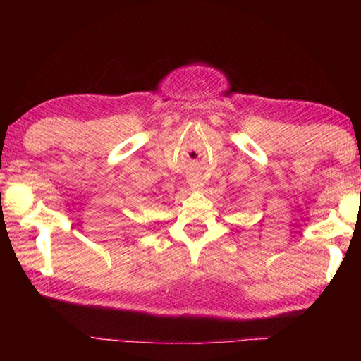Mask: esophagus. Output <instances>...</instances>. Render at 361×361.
<instances>
[{
  "label": "esophagus",
  "instance_id": "1",
  "mask_svg": "<svg viewBox=\"0 0 361 361\" xmlns=\"http://www.w3.org/2000/svg\"><path fill=\"white\" fill-rule=\"evenodd\" d=\"M188 183H189V186H191L192 189H200V188L204 186L202 185V180H200L199 176H195V175H189L188 176Z\"/></svg>",
  "mask_w": 361,
  "mask_h": 361
}]
</instances>
